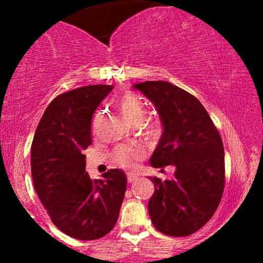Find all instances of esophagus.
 I'll list each match as a JSON object with an SVG mask.
<instances>
[{
  "label": "esophagus",
  "mask_w": 263,
  "mask_h": 263,
  "mask_svg": "<svg viewBox=\"0 0 263 263\" xmlns=\"http://www.w3.org/2000/svg\"><path fill=\"white\" fill-rule=\"evenodd\" d=\"M127 180H128L129 184L136 183V182H137V180H138V177L134 176V174H128V176H127Z\"/></svg>",
  "instance_id": "1"
}]
</instances>
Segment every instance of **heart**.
<instances>
[{
  "instance_id": "obj_1",
  "label": "heart",
  "mask_w": 263,
  "mask_h": 263,
  "mask_svg": "<svg viewBox=\"0 0 263 263\" xmlns=\"http://www.w3.org/2000/svg\"><path fill=\"white\" fill-rule=\"evenodd\" d=\"M120 112L129 125L138 126L146 115V108L137 96L134 93H126L119 104ZM146 135L151 140H158L162 136V126L158 122H151L146 126ZM144 151L138 146H121L112 153V162L123 170H136L143 159Z\"/></svg>"
}]
</instances>
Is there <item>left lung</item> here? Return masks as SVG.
Returning a JSON list of instances; mask_svg holds the SVG:
<instances>
[{
    "label": "left lung",
    "instance_id": "left-lung-1",
    "mask_svg": "<svg viewBox=\"0 0 263 263\" xmlns=\"http://www.w3.org/2000/svg\"><path fill=\"white\" fill-rule=\"evenodd\" d=\"M155 104L164 131L152 157L155 168L174 165V179L151 178L148 201L153 226L168 236H189L200 230L218 209L225 188L222 140L209 114L195 96L168 81L135 85Z\"/></svg>",
    "mask_w": 263,
    "mask_h": 263
}]
</instances>
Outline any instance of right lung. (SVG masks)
<instances>
[{"mask_svg": "<svg viewBox=\"0 0 263 263\" xmlns=\"http://www.w3.org/2000/svg\"><path fill=\"white\" fill-rule=\"evenodd\" d=\"M112 85H89L60 93L44 111L32 142L34 189L50 220L78 240L108 234L119 219L127 178L119 170L91 179L83 151L91 144V119Z\"/></svg>", "mask_w": 263, "mask_h": 263, "instance_id": "1", "label": "right lung"}]
</instances>
